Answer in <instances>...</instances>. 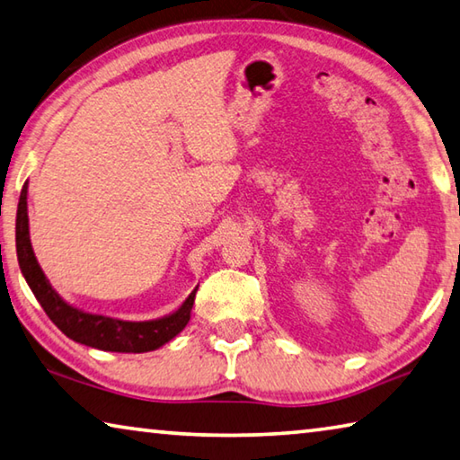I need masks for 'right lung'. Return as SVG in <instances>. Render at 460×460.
Masks as SVG:
<instances>
[{"label":"right lung","mask_w":460,"mask_h":460,"mask_svg":"<svg viewBox=\"0 0 460 460\" xmlns=\"http://www.w3.org/2000/svg\"><path fill=\"white\" fill-rule=\"evenodd\" d=\"M15 252L22 275L26 279L31 293L42 305L46 315L60 332L70 337L72 341L88 345L102 351H119V353H145L159 349L161 345L172 341L173 337L183 332L188 325L193 299H196L198 287L190 293L181 307L169 313L165 317L151 321H123L104 315H94L83 309L68 305L62 296L54 291L50 280L46 279L44 270L40 269L36 261L34 248L30 243V220H28V181L23 183L18 214H15Z\"/></svg>","instance_id":"1"}]
</instances>
